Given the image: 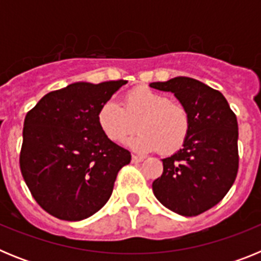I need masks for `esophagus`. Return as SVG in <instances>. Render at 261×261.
<instances>
[{
	"mask_svg": "<svg viewBox=\"0 0 261 261\" xmlns=\"http://www.w3.org/2000/svg\"><path fill=\"white\" fill-rule=\"evenodd\" d=\"M144 161V158L142 156H138V155H132V162L133 163H140Z\"/></svg>",
	"mask_w": 261,
	"mask_h": 261,
	"instance_id": "1",
	"label": "esophagus"
}]
</instances>
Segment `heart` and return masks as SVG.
I'll return each mask as SVG.
<instances>
[{
    "mask_svg": "<svg viewBox=\"0 0 261 261\" xmlns=\"http://www.w3.org/2000/svg\"><path fill=\"white\" fill-rule=\"evenodd\" d=\"M98 123L114 142H123L137 125L140 132L129 140L136 151L159 149L163 154H172L188 138L191 115L183 103L172 102L166 94L141 86L124 95L123 107L114 100L103 103L98 111Z\"/></svg>",
    "mask_w": 261,
    "mask_h": 261,
    "instance_id": "b5f03b06",
    "label": "heart"
}]
</instances>
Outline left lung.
<instances>
[{
	"label": "left lung",
	"mask_w": 261,
	"mask_h": 261,
	"mask_svg": "<svg viewBox=\"0 0 261 261\" xmlns=\"http://www.w3.org/2000/svg\"><path fill=\"white\" fill-rule=\"evenodd\" d=\"M150 87L174 93L191 115L183 149L162 159L163 172L153 181V192L170 211L199 216L225 197L238 174L237 116L218 90L193 78L175 77Z\"/></svg>",
	"instance_id": "8db88e82"
}]
</instances>
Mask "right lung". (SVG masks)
Wrapping results in <instances>:
<instances>
[{
  "mask_svg": "<svg viewBox=\"0 0 261 261\" xmlns=\"http://www.w3.org/2000/svg\"><path fill=\"white\" fill-rule=\"evenodd\" d=\"M128 81L77 82L50 91L24 119L22 176L50 216L81 221L102 209L130 153L103 133L98 111Z\"/></svg>",
  "mask_w": 261,
  "mask_h": 261,
  "instance_id": "right-lung-1",
  "label": "right lung"
}]
</instances>
